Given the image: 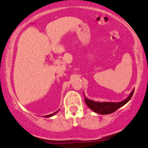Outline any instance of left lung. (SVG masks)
<instances>
[{
	"mask_svg": "<svg viewBox=\"0 0 148 148\" xmlns=\"http://www.w3.org/2000/svg\"><path fill=\"white\" fill-rule=\"evenodd\" d=\"M134 92V89L131 91L130 95H128L126 99L123 100L119 102H109V101H104V102H99V101H95L93 100L87 99L85 96V101L86 104L91 110L97 114L105 115V114H110L121 108V106L125 105L130 99H131ZM84 94V93H83Z\"/></svg>",
	"mask_w": 148,
	"mask_h": 148,
	"instance_id": "1",
	"label": "left lung"
}]
</instances>
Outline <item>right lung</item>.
<instances>
[{"label": "right lung", "instance_id": "right-lung-1", "mask_svg": "<svg viewBox=\"0 0 148 148\" xmlns=\"http://www.w3.org/2000/svg\"><path fill=\"white\" fill-rule=\"evenodd\" d=\"M58 112V110L57 111V112H54L53 113V114H49V115H46V116H44V117H45V118H49V117H51V116H54L56 114L57 112Z\"/></svg>", "mask_w": 148, "mask_h": 148}]
</instances>
